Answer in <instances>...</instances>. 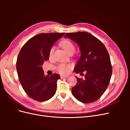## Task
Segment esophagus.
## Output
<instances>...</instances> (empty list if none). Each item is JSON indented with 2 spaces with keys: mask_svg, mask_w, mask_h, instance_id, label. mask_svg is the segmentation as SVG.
Masks as SVG:
<instances>
[{
  "mask_svg": "<svg viewBox=\"0 0 130 130\" xmlns=\"http://www.w3.org/2000/svg\"><path fill=\"white\" fill-rule=\"evenodd\" d=\"M68 76H69V75H61V78H67Z\"/></svg>",
  "mask_w": 130,
  "mask_h": 130,
  "instance_id": "esophagus-1",
  "label": "esophagus"
}]
</instances>
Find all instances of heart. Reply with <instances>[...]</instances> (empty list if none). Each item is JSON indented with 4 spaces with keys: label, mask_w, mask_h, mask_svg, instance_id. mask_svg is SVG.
Listing matches in <instances>:
<instances>
[{
    "label": "heart",
    "mask_w": 130,
    "mask_h": 130,
    "mask_svg": "<svg viewBox=\"0 0 130 130\" xmlns=\"http://www.w3.org/2000/svg\"><path fill=\"white\" fill-rule=\"evenodd\" d=\"M61 46L62 47L66 52L68 54L73 53L75 50V45L73 43L72 41L68 40V39H66V40H63L61 43ZM55 50V46H52L49 51V57L50 58H52L53 56L54 52ZM72 68V65L70 64H64V63H61L57 67V70L60 72L61 73L66 74L68 73L70 69Z\"/></svg>",
    "instance_id": "heart-1"
}]
</instances>
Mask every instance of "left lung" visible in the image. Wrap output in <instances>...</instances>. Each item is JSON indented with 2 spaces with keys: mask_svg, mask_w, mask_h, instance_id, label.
Returning a JSON list of instances; mask_svg holds the SVG:
<instances>
[{
  "mask_svg": "<svg viewBox=\"0 0 130 130\" xmlns=\"http://www.w3.org/2000/svg\"><path fill=\"white\" fill-rule=\"evenodd\" d=\"M79 46L81 56L74 68L76 73H86L85 78H77V84L72 93L82 103L98 100L107 89L111 80L112 67L109 54L103 43L87 32L66 34Z\"/></svg>",
  "mask_w": 130,
  "mask_h": 130,
  "instance_id": "8db88e82",
  "label": "left lung"
}]
</instances>
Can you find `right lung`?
<instances>
[{
  "instance_id": "add662e5",
  "label": "right lung",
  "mask_w": 130,
  "mask_h": 130,
  "mask_svg": "<svg viewBox=\"0 0 130 130\" xmlns=\"http://www.w3.org/2000/svg\"><path fill=\"white\" fill-rule=\"evenodd\" d=\"M64 34H39L27 41L18 54L16 68L19 82L26 94L34 100H48L56 93L60 75L44 76L42 66L49 60L51 46Z\"/></svg>"
}]
</instances>
